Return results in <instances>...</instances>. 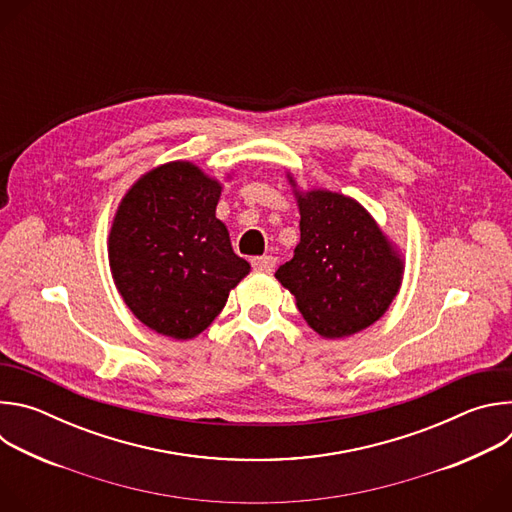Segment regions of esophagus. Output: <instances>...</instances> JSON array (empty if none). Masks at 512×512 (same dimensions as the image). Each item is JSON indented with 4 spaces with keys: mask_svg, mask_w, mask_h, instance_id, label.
I'll use <instances>...</instances> for the list:
<instances>
[{
    "mask_svg": "<svg viewBox=\"0 0 512 512\" xmlns=\"http://www.w3.org/2000/svg\"><path fill=\"white\" fill-rule=\"evenodd\" d=\"M251 265L255 271H263V273H271L275 269V257L271 255H263V257H255L251 259Z\"/></svg>",
    "mask_w": 512,
    "mask_h": 512,
    "instance_id": "1",
    "label": "esophagus"
}]
</instances>
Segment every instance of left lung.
Segmentation results:
<instances>
[{"label": "left lung", "mask_w": 512, "mask_h": 512, "mask_svg": "<svg viewBox=\"0 0 512 512\" xmlns=\"http://www.w3.org/2000/svg\"><path fill=\"white\" fill-rule=\"evenodd\" d=\"M296 188L294 178H289ZM300 243L275 277L310 328L344 338L375 324L401 287L403 259L354 198L296 190Z\"/></svg>", "instance_id": "8db88e82"}]
</instances>
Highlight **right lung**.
I'll use <instances>...</instances> for the list:
<instances>
[{
    "mask_svg": "<svg viewBox=\"0 0 512 512\" xmlns=\"http://www.w3.org/2000/svg\"><path fill=\"white\" fill-rule=\"evenodd\" d=\"M221 182L190 162L143 174L123 196L109 233V265L133 316L158 334L204 332L251 271L216 218Z\"/></svg>",
    "mask_w": 512,
    "mask_h": 512,
    "instance_id": "add662e5",
    "label": "right lung"
}]
</instances>
